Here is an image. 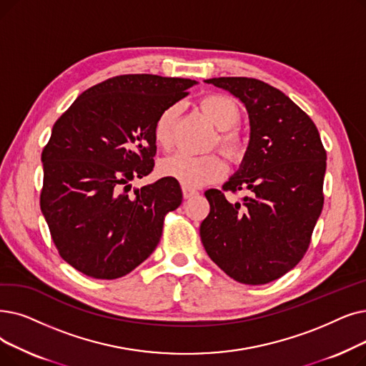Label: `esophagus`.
<instances>
[{
  "label": "esophagus",
  "instance_id": "obj_1",
  "mask_svg": "<svg viewBox=\"0 0 366 366\" xmlns=\"http://www.w3.org/2000/svg\"><path fill=\"white\" fill-rule=\"evenodd\" d=\"M196 194H199L197 189L188 188V187H182V196H184V199H189V197H193V196H196Z\"/></svg>",
  "mask_w": 366,
  "mask_h": 366
}]
</instances>
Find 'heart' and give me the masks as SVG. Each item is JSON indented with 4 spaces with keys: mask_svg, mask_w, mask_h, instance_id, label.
Instances as JSON below:
<instances>
[{
    "mask_svg": "<svg viewBox=\"0 0 366 366\" xmlns=\"http://www.w3.org/2000/svg\"><path fill=\"white\" fill-rule=\"evenodd\" d=\"M199 107L218 129L215 136L217 147L232 160L242 158L245 142L239 133L233 130V127L241 121L242 115L237 102L230 95L214 92L202 97ZM177 118L178 106H169L162 110L154 122V140L163 149H169L172 145V133ZM224 172L226 166L217 154H173L160 163V173L163 177L178 181L181 185L188 188H197L218 181Z\"/></svg>",
    "mask_w": 366,
    "mask_h": 366,
    "instance_id": "obj_1",
    "label": "heart"
}]
</instances>
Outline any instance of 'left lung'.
Wrapping results in <instances>:
<instances>
[{
	"label": "left lung",
	"instance_id": "1",
	"mask_svg": "<svg viewBox=\"0 0 366 366\" xmlns=\"http://www.w3.org/2000/svg\"><path fill=\"white\" fill-rule=\"evenodd\" d=\"M239 99L249 118V144L224 192L204 193L209 215L200 224L211 260L237 282L267 284L304 257L323 209L326 151L312 119L280 89L251 77L204 81Z\"/></svg>",
	"mask_w": 366,
	"mask_h": 366
}]
</instances>
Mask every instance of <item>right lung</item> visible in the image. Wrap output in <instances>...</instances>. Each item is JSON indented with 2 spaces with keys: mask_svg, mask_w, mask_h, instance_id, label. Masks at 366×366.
<instances>
[{
  "mask_svg": "<svg viewBox=\"0 0 366 366\" xmlns=\"http://www.w3.org/2000/svg\"><path fill=\"white\" fill-rule=\"evenodd\" d=\"M196 81L122 74L82 92L55 122L41 152L40 208L70 266L115 280L160 242L167 212L182 202L179 182L162 178L132 189L154 169V122Z\"/></svg>",
  "mask_w": 366,
  "mask_h": 366,
  "instance_id": "obj_1",
  "label": "right lung"
}]
</instances>
